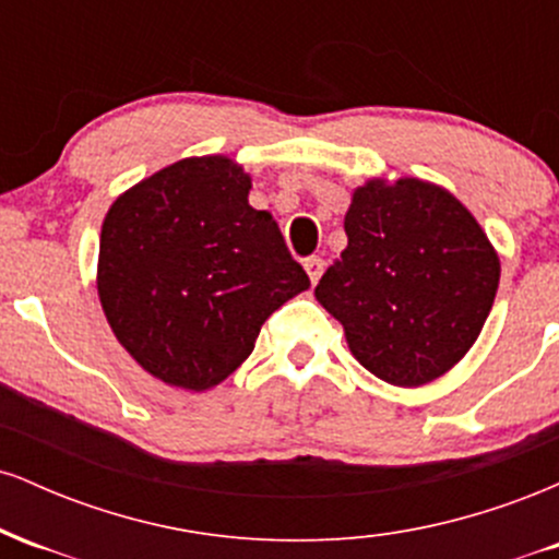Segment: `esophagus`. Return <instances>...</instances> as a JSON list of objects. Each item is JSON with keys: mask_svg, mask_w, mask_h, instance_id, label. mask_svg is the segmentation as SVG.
<instances>
[{"mask_svg": "<svg viewBox=\"0 0 559 559\" xmlns=\"http://www.w3.org/2000/svg\"><path fill=\"white\" fill-rule=\"evenodd\" d=\"M305 271H307V275H310L312 284H318L320 273H323V260H320V258H307L305 260Z\"/></svg>", "mask_w": 559, "mask_h": 559, "instance_id": "34e87169", "label": "esophagus"}]
</instances>
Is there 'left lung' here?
Wrapping results in <instances>:
<instances>
[{"mask_svg":"<svg viewBox=\"0 0 559 559\" xmlns=\"http://www.w3.org/2000/svg\"><path fill=\"white\" fill-rule=\"evenodd\" d=\"M346 249L316 286L362 368L423 386L444 376L484 329L499 258L463 204L441 186L368 181L344 217Z\"/></svg>","mask_w":559,"mask_h":559,"instance_id":"left-lung-1","label":"left lung"}]
</instances>
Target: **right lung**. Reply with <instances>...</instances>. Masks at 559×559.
<instances>
[{"instance_id": "right-lung-1", "label": "right lung", "mask_w": 559, "mask_h": 559, "mask_svg": "<svg viewBox=\"0 0 559 559\" xmlns=\"http://www.w3.org/2000/svg\"><path fill=\"white\" fill-rule=\"evenodd\" d=\"M249 189L234 159H178L115 199L102 223L96 288L107 323L170 386L226 381L262 323L310 286Z\"/></svg>"}]
</instances>
